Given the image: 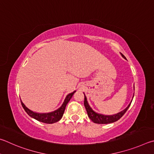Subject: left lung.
Listing matches in <instances>:
<instances>
[{"instance_id":"1","label":"left lung","mask_w":154,"mask_h":154,"mask_svg":"<svg viewBox=\"0 0 154 154\" xmlns=\"http://www.w3.org/2000/svg\"><path fill=\"white\" fill-rule=\"evenodd\" d=\"M121 55L122 56V57L126 59L125 55H122L121 53ZM134 97V96H133ZM132 102V101H131ZM131 102L128 106V107H126L125 109H124L123 111L120 112L119 113H118L114 115H111V116H106V115H103V114H98V113H96L95 112H94L92 109V108L90 107L89 105H88L87 100V97L85 95V101H84V105L86 109H87V114L89 117L90 119L93 121L94 123L96 124H109V123H112L114 122H116L117 120H118L120 118H122L123 116V115L125 114L126 112L127 111L128 107H130Z\"/></svg>"}]
</instances>
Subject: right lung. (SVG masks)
Here are the masks:
<instances>
[{
	"instance_id": "add662e5",
	"label": "right lung",
	"mask_w": 154,
	"mask_h": 154,
	"mask_svg": "<svg viewBox=\"0 0 154 154\" xmlns=\"http://www.w3.org/2000/svg\"><path fill=\"white\" fill-rule=\"evenodd\" d=\"M75 92V91L72 93L68 94V95L66 96V97L65 99L63 104H62V106L59 107V109L55 110V111L49 112V113H42H42L34 112H32V110L29 109L28 107H27L23 103V102L21 101V103L22 105V107H23L24 110H25L26 112L30 117L34 118V119L39 121V122L47 123V124H53V123L58 122L59 120H61V118L63 115L66 105L69 101L70 99H71L72 97L73 96V95H74Z\"/></svg>"
}]
</instances>
